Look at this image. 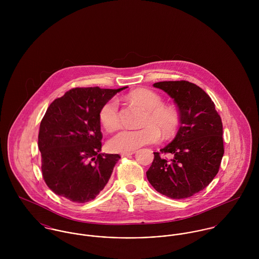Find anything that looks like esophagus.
Segmentation results:
<instances>
[{"mask_svg":"<svg viewBox=\"0 0 259 259\" xmlns=\"http://www.w3.org/2000/svg\"><path fill=\"white\" fill-rule=\"evenodd\" d=\"M135 153V150H132V151H123L120 153L121 156H128V155H133Z\"/></svg>","mask_w":259,"mask_h":259,"instance_id":"esophagus-1","label":"esophagus"}]
</instances>
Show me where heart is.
<instances>
[{
	"label": "heart",
	"mask_w": 259,
	"mask_h": 259,
	"mask_svg": "<svg viewBox=\"0 0 259 259\" xmlns=\"http://www.w3.org/2000/svg\"><path fill=\"white\" fill-rule=\"evenodd\" d=\"M128 100L147 111L144 118L145 126L138 130L123 128L109 141L112 151H132L146 145L157 143L160 132L165 138L170 137L179 127L180 114L176 109L164 106L161 97L147 89H139L128 94ZM100 120L108 131L115 130L119 124L118 104L111 99L100 111Z\"/></svg>",
	"instance_id": "b5f03b06"
}]
</instances>
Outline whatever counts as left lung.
I'll return each instance as SVG.
<instances>
[{
	"label": "left lung",
	"mask_w": 259,
	"mask_h": 259,
	"mask_svg": "<svg viewBox=\"0 0 259 259\" xmlns=\"http://www.w3.org/2000/svg\"><path fill=\"white\" fill-rule=\"evenodd\" d=\"M153 87L174 99L181 126L170 144L153 152L147 178L159 193L187 198L205 188L219 172L224 153L222 118L210 97L192 82L159 81ZM161 153H171L174 157L168 161Z\"/></svg>",
	"instance_id": "left-lung-1"
}]
</instances>
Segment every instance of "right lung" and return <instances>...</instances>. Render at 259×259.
I'll return each mask as SVG.
<instances>
[{
	"label": "right lung",
	"mask_w": 259,
	"mask_h": 259,
	"mask_svg": "<svg viewBox=\"0 0 259 259\" xmlns=\"http://www.w3.org/2000/svg\"><path fill=\"white\" fill-rule=\"evenodd\" d=\"M126 88H74L48 108L39 124L37 146L44 181L56 194L84 203L108 184L120 156L101 153L100 111Z\"/></svg>",
	"instance_id": "add662e5"
}]
</instances>
